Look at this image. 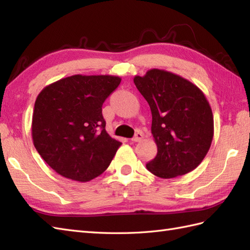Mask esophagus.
I'll return each instance as SVG.
<instances>
[{
    "instance_id": "1",
    "label": "esophagus",
    "mask_w": 250,
    "mask_h": 250,
    "mask_svg": "<svg viewBox=\"0 0 250 250\" xmlns=\"http://www.w3.org/2000/svg\"><path fill=\"white\" fill-rule=\"evenodd\" d=\"M143 136H144V135H143L142 132L141 131H137L133 139H132V141H133V142H140V141L143 140Z\"/></svg>"
}]
</instances>
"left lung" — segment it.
I'll list each match as a JSON object with an SVG mask.
<instances>
[{
  "label": "left lung",
  "mask_w": 250,
  "mask_h": 250,
  "mask_svg": "<svg viewBox=\"0 0 250 250\" xmlns=\"http://www.w3.org/2000/svg\"><path fill=\"white\" fill-rule=\"evenodd\" d=\"M133 81L150 106L151 134L158 148L147 169L160 178L193 171L214 136V117L204 93L182 76L158 68Z\"/></svg>",
  "instance_id": "obj_1"
}]
</instances>
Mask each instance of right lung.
<instances>
[{"label":"right lung","instance_id":"right-lung-1","mask_svg":"<svg viewBox=\"0 0 250 250\" xmlns=\"http://www.w3.org/2000/svg\"><path fill=\"white\" fill-rule=\"evenodd\" d=\"M120 82L111 75H73L48 84L37 95L33 144L61 176L84 183L108 167L121 143L106 132L102 105Z\"/></svg>","mask_w":250,"mask_h":250}]
</instances>
